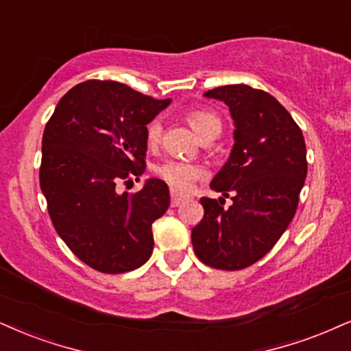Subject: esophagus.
<instances>
[{"instance_id": "esophagus-1", "label": "esophagus", "mask_w": 351, "mask_h": 351, "mask_svg": "<svg viewBox=\"0 0 351 351\" xmlns=\"http://www.w3.org/2000/svg\"><path fill=\"white\" fill-rule=\"evenodd\" d=\"M184 200H185V197L180 195V193L177 192V190H174V189L171 190V205L172 206H179Z\"/></svg>"}]
</instances>
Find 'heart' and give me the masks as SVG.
<instances>
[{"instance_id": "b5f03b06", "label": "heart", "mask_w": 351, "mask_h": 351, "mask_svg": "<svg viewBox=\"0 0 351 351\" xmlns=\"http://www.w3.org/2000/svg\"><path fill=\"white\" fill-rule=\"evenodd\" d=\"M187 120L202 138L216 132V130H221V122H219L218 117L208 110L190 112ZM159 138H161V123H159V120H153L146 127V141H148L149 146H154L159 141ZM154 174L167 185H171V189L187 190L190 185L203 176V169L200 166H195V164L166 159V161L159 162L154 167Z\"/></svg>"}]
</instances>
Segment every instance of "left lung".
Here are the masks:
<instances>
[{
	"mask_svg": "<svg viewBox=\"0 0 351 351\" xmlns=\"http://www.w3.org/2000/svg\"><path fill=\"white\" fill-rule=\"evenodd\" d=\"M229 107L234 145L210 187L223 206L202 198L205 216L192 229L197 257L219 270H241L270 252L296 213L306 176V143L289 112L265 90L245 84L203 94Z\"/></svg>",
	"mask_w": 351,
	"mask_h": 351,
	"instance_id": "8db88e82",
	"label": "left lung"
}]
</instances>
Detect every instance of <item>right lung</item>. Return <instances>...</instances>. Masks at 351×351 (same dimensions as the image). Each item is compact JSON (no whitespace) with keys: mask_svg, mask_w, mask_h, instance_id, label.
<instances>
[{"mask_svg":"<svg viewBox=\"0 0 351 351\" xmlns=\"http://www.w3.org/2000/svg\"><path fill=\"white\" fill-rule=\"evenodd\" d=\"M171 99L143 96L117 81L90 80L56 104L42 138L40 189L51 223L80 261L125 274L153 254V223L171 203L151 177L140 192H120L145 172L146 125Z\"/></svg>","mask_w":351,"mask_h":351,"instance_id":"1","label":"right lung"}]
</instances>
